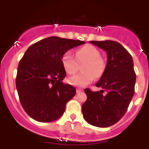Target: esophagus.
<instances>
[{"instance_id":"1","label":"esophagus","mask_w":149,"mask_h":149,"mask_svg":"<svg viewBox=\"0 0 149 149\" xmlns=\"http://www.w3.org/2000/svg\"><path fill=\"white\" fill-rule=\"evenodd\" d=\"M82 88H77L76 89V93H77V94H79V93H81L82 91Z\"/></svg>"}]
</instances>
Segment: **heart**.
<instances>
[{
    "label": "heart",
    "instance_id": "b5f03b06",
    "mask_svg": "<svg viewBox=\"0 0 149 149\" xmlns=\"http://www.w3.org/2000/svg\"><path fill=\"white\" fill-rule=\"evenodd\" d=\"M75 56L70 52L63 55L62 65L68 74H73L76 72L79 64L85 63L82 66L83 73L74 75L67 79V82L77 87H85L91 83L95 78H100L106 68V63L100 58V52L91 45H86L76 50Z\"/></svg>",
    "mask_w": 149,
    "mask_h": 149
}]
</instances>
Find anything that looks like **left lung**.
<instances>
[{
	"instance_id": "8db88e82",
	"label": "left lung",
	"mask_w": 149,
	"mask_h": 149,
	"mask_svg": "<svg viewBox=\"0 0 149 149\" xmlns=\"http://www.w3.org/2000/svg\"><path fill=\"white\" fill-rule=\"evenodd\" d=\"M107 52L105 71L96 86L100 91L85 88L87 100L82 107L88 124L98 127L115 125L125 116L134 94L136 73L130 53L119 42L112 40L90 41ZM104 91L107 92L103 95Z\"/></svg>"
}]
</instances>
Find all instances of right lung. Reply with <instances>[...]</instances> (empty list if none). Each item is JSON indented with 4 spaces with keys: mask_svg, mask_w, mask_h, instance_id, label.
<instances>
[{
    "mask_svg": "<svg viewBox=\"0 0 149 149\" xmlns=\"http://www.w3.org/2000/svg\"><path fill=\"white\" fill-rule=\"evenodd\" d=\"M84 41L50 37L28 48L19 61L15 85L20 103L30 117L40 122L58 119L76 88L63 83L62 57Z\"/></svg>",
    "mask_w": 149,
    "mask_h": 149,
    "instance_id": "1",
    "label": "right lung"
}]
</instances>
